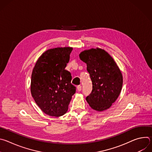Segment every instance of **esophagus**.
I'll list each match as a JSON object with an SVG mask.
<instances>
[{"mask_svg":"<svg viewBox=\"0 0 152 152\" xmlns=\"http://www.w3.org/2000/svg\"><path fill=\"white\" fill-rule=\"evenodd\" d=\"M77 90L78 91H80L82 90V86L81 85H78L77 86Z\"/></svg>","mask_w":152,"mask_h":152,"instance_id":"1","label":"esophagus"}]
</instances>
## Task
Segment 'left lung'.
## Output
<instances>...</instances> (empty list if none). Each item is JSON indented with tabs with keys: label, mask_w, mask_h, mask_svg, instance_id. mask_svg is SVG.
<instances>
[{
	"label": "left lung",
	"mask_w": 152,
	"mask_h": 152,
	"mask_svg": "<svg viewBox=\"0 0 152 152\" xmlns=\"http://www.w3.org/2000/svg\"><path fill=\"white\" fill-rule=\"evenodd\" d=\"M79 58L86 64L93 83L91 93L86 97V102L95 111L107 110L121 91L123 76L119 67L109 53L98 48L82 51Z\"/></svg>",
	"instance_id": "1"
}]
</instances>
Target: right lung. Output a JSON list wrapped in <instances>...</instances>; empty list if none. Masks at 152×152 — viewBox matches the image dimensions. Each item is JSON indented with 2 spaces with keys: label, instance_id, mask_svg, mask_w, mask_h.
Wrapping results in <instances>:
<instances>
[{
  "label": "right lung",
  "instance_id": "add662e5",
  "mask_svg": "<svg viewBox=\"0 0 152 152\" xmlns=\"http://www.w3.org/2000/svg\"><path fill=\"white\" fill-rule=\"evenodd\" d=\"M72 48L49 49L38 59L31 75V92L35 103L46 114L60 117L66 114L76 87L71 73L65 69Z\"/></svg>",
  "mask_w": 152,
  "mask_h": 152
}]
</instances>
